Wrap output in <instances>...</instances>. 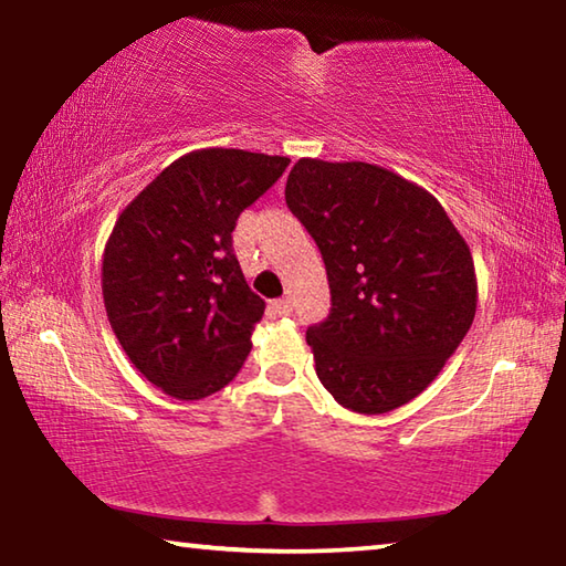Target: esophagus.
Instances as JSON below:
<instances>
[{
  "instance_id": "1",
  "label": "esophagus",
  "mask_w": 566,
  "mask_h": 566,
  "mask_svg": "<svg viewBox=\"0 0 566 566\" xmlns=\"http://www.w3.org/2000/svg\"><path fill=\"white\" fill-rule=\"evenodd\" d=\"M270 306H272L274 314H290L292 312V302L286 300V296H284V300H274Z\"/></svg>"
}]
</instances>
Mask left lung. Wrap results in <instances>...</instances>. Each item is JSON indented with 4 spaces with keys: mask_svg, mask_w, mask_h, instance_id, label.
<instances>
[{
    "mask_svg": "<svg viewBox=\"0 0 566 566\" xmlns=\"http://www.w3.org/2000/svg\"><path fill=\"white\" fill-rule=\"evenodd\" d=\"M284 199L327 266L329 317L306 329L324 389L359 415L407 405L474 322L464 237L429 191L367 161L300 159Z\"/></svg>",
    "mask_w": 566,
    "mask_h": 566,
    "instance_id": "8db88e82",
    "label": "left lung"
}]
</instances>
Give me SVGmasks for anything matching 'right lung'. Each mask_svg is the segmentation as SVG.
Masks as SVG:
<instances>
[{"instance_id": "obj_1", "label": "right lung", "mask_w": 566, "mask_h": 566, "mask_svg": "<svg viewBox=\"0 0 566 566\" xmlns=\"http://www.w3.org/2000/svg\"><path fill=\"white\" fill-rule=\"evenodd\" d=\"M290 165L244 149H199L132 199L104 247L102 294L129 361L175 399H205L242 369L262 319L232 232Z\"/></svg>"}]
</instances>
